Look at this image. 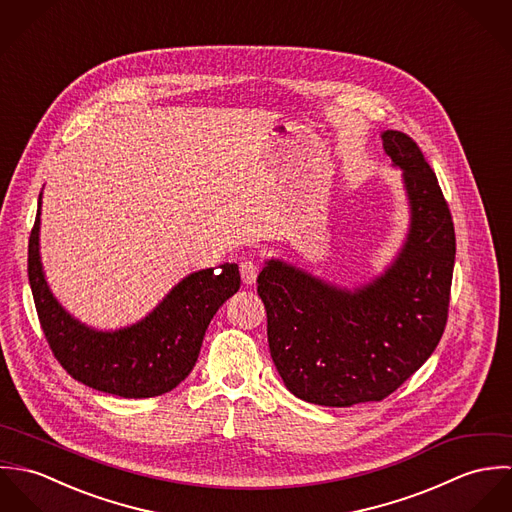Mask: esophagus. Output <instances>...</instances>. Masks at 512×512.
<instances>
[{
    "mask_svg": "<svg viewBox=\"0 0 512 512\" xmlns=\"http://www.w3.org/2000/svg\"><path fill=\"white\" fill-rule=\"evenodd\" d=\"M240 276H242V282L246 286H252L256 282V278H258V266L252 260L240 262Z\"/></svg>",
    "mask_w": 512,
    "mask_h": 512,
    "instance_id": "34e87169",
    "label": "esophagus"
}]
</instances>
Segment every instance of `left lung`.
Returning <instances> with one entry per match:
<instances>
[{"label":"left lung","mask_w":512,"mask_h":512,"mask_svg":"<svg viewBox=\"0 0 512 512\" xmlns=\"http://www.w3.org/2000/svg\"><path fill=\"white\" fill-rule=\"evenodd\" d=\"M404 169L408 240L382 278L355 293L270 260L258 276L272 361L297 398L333 408L380 402L424 365L443 335L455 228L438 177L404 132L382 134Z\"/></svg>","instance_id":"8db88e82"}]
</instances>
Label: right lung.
Returning a JSON list of instances; mask_svg holds the SVG:
<instances>
[{"mask_svg":"<svg viewBox=\"0 0 512 512\" xmlns=\"http://www.w3.org/2000/svg\"><path fill=\"white\" fill-rule=\"evenodd\" d=\"M39 215L29 236L27 274L45 339L74 380L122 398L173 390L197 363L205 331L220 305L240 288L236 264L195 272L179 282L144 321L114 333L88 329L57 303L39 262Z\"/></svg>","mask_w":512,"mask_h":512,"instance_id":"add662e5","label":"right lung"}]
</instances>
